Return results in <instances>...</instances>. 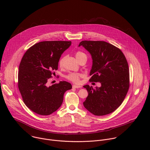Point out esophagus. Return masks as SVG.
I'll return each instance as SVG.
<instances>
[{
  "label": "esophagus",
  "mask_w": 150,
  "mask_h": 150,
  "mask_svg": "<svg viewBox=\"0 0 150 150\" xmlns=\"http://www.w3.org/2000/svg\"><path fill=\"white\" fill-rule=\"evenodd\" d=\"M72 87L74 88H81V86H80V85H73Z\"/></svg>",
  "instance_id": "obj_1"
}]
</instances>
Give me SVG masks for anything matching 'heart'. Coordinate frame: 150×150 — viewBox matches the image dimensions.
Here are the masks:
<instances>
[{
	"label": "heart",
	"mask_w": 150,
	"mask_h": 150,
	"mask_svg": "<svg viewBox=\"0 0 150 150\" xmlns=\"http://www.w3.org/2000/svg\"><path fill=\"white\" fill-rule=\"evenodd\" d=\"M83 55H85V54L81 52H77L75 53V57H76V59H78L80 57H81L82 56H83ZM63 61H64V57H62L59 62V64L60 67H62L63 65ZM82 75L80 73L73 72V73H69V74L66 75L65 78L67 79H68L74 83H79L80 78L82 77Z\"/></svg>",
	"instance_id": "b5f03b06"
}]
</instances>
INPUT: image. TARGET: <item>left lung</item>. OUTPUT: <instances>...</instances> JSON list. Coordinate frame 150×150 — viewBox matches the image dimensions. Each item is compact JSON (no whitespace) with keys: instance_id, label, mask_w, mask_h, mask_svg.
I'll list each match as a JSON object with an SVG mask.
<instances>
[{"instance_id":"obj_1","label":"left lung","mask_w":150,"mask_h":150,"mask_svg":"<svg viewBox=\"0 0 150 150\" xmlns=\"http://www.w3.org/2000/svg\"><path fill=\"white\" fill-rule=\"evenodd\" d=\"M91 55L93 65L90 82H99L100 87L84 85L88 96L83 103L85 108L96 116H104L116 110L124 100L129 87L128 63L122 52L103 41H82Z\"/></svg>"}]
</instances>
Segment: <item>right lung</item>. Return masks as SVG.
I'll list each match as a JSON object with an SVG mask.
<instances>
[{"instance_id": "obj_1", "label": "right lung", "mask_w": 150, "mask_h": 150, "mask_svg": "<svg viewBox=\"0 0 150 150\" xmlns=\"http://www.w3.org/2000/svg\"><path fill=\"white\" fill-rule=\"evenodd\" d=\"M71 41L39 42L25 53L19 67L18 88L25 104L34 113L49 115L62 105L65 93L72 88L66 81L47 87V82L57 70L62 54Z\"/></svg>"}]
</instances>
